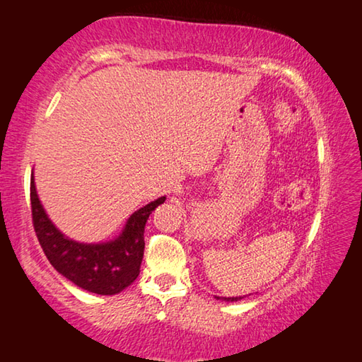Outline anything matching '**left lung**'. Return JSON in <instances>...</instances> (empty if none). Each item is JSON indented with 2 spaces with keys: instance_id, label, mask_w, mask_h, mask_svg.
I'll list each match as a JSON object with an SVG mask.
<instances>
[{
  "instance_id": "8db88e82",
  "label": "left lung",
  "mask_w": 362,
  "mask_h": 362,
  "mask_svg": "<svg viewBox=\"0 0 362 362\" xmlns=\"http://www.w3.org/2000/svg\"><path fill=\"white\" fill-rule=\"evenodd\" d=\"M216 299H223V300H228V302H234V300H240L242 296H239V298H218V296H216Z\"/></svg>"
}]
</instances>
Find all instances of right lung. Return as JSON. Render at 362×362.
Masks as SVG:
<instances>
[{
	"mask_svg": "<svg viewBox=\"0 0 362 362\" xmlns=\"http://www.w3.org/2000/svg\"><path fill=\"white\" fill-rule=\"evenodd\" d=\"M164 202L165 197H160L136 209L115 239L88 244L64 235L52 223L37 193L34 172L30 179L32 219L48 262L78 288L100 296L118 294L138 278L144 253V226L149 214Z\"/></svg>",
	"mask_w": 362,
	"mask_h": 362,
	"instance_id": "add662e5",
	"label": "right lung"
}]
</instances>
